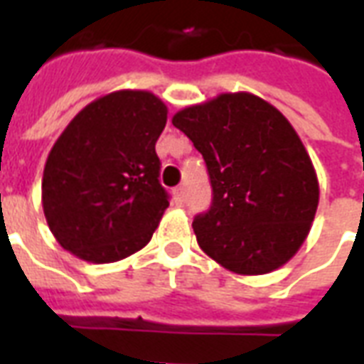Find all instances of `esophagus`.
<instances>
[{
  "instance_id": "1",
  "label": "esophagus",
  "mask_w": 364,
  "mask_h": 364,
  "mask_svg": "<svg viewBox=\"0 0 364 364\" xmlns=\"http://www.w3.org/2000/svg\"><path fill=\"white\" fill-rule=\"evenodd\" d=\"M173 200H176V204L181 205L183 202H185V188L177 187L176 191H173Z\"/></svg>"
}]
</instances>
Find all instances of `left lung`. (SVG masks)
<instances>
[{
    "instance_id": "8db88e82",
    "label": "left lung",
    "mask_w": 364,
    "mask_h": 364,
    "mask_svg": "<svg viewBox=\"0 0 364 364\" xmlns=\"http://www.w3.org/2000/svg\"><path fill=\"white\" fill-rule=\"evenodd\" d=\"M171 122L210 173V210L193 221L202 251L242 276L285 264L304 243L319 204L316 170L291 122L249 92L185 107Z\"/></svg>"
}]
</instances>
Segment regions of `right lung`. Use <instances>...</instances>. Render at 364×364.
<instances>
[{
    "label": "right lung",
    "instance_id": "add662e5",
    "mask_svg": "<svg viewBox=\"0 0 364 364\" xmlns=\"http://www.w3.org/2000/svg\"><path fill=\"white\" fill-rule=\"evenodd\" d=\"M164 102L147 90L94 100L68 124L43 171V211L56 242L105 264L145 247L170 205L154 143Z\"/></svg>",
    "mask_w": 364,
    "mask_h": 364
}]
</instances>
